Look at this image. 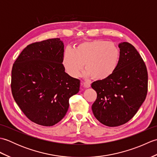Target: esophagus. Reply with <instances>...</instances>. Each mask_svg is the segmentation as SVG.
I'll return each instance as SVG.
<instances>
[{
	"label": "esophagus",
	"mask_w": 157,
	"mask_h": 157,
	"mask_svg": "<svg viewBox=\"0 0 157 157\" xmlns=\"http://www.w3.org/2000/svg\"><path fill=\"white\" fill-rule=\"evenodd\" d=\"M81 86H83V87L86 88H88L90 87V84L89 83H88V82H83L81 84Z\"/></svg>",
	"instance_id": "34e87169"
}]
</instances>
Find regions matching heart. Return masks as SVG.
<instances>
[{
    "mask_svg": "<svg viewBox=\"0 0 157 157\" xmlns=\"http://www.w3.org/2000/svg\"><path fill=\"white\" fill-rule=\"evenodd\" d=\"M119 56V49L115 43L94 40L79 43L75 49L67 48L63 65L65 71L73 78H78L85 66L86 76L103 80L115 71Z\"/></svg>",
    "mask_w": 157,
    "mask_h": 157,
    "instance_id": "obj_1",
    "label": "heart"
}]
</instances>
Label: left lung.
<instances>
[{"label": "left lung", "instance_id": "left-lung-1", "mask_svg": "<svg viewBox=\"0 0 157 157\" xmlns=\"http://www.w3.org/2000/svg\"><path fill=\"white\" fill-rule=\"evenodd\" d=\"M120 56L115 71L108 78L93 82L97 98L92 106L96 119L109 127L129 121L145 101L148 72L144 61L132 44H119Z\"/></svg>", "mask_w": 157, "mask_h": 157}]
</instances>
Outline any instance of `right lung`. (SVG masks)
I'll use <instances>...</instances> for the list:
<instances>
[{
  "label": "right lung",
  "instance_id": "1",
  "mask_svg": "<svg viewBox=\"0 0 157 157\" xmlns=\"http://www.w3.org/2000/svg\"><path fill=\"white\" fill-rule=\"evenodd\" d=\"M64 44L60 38L27 46L13 65L11 92L27 117L43 126H52L64 117L69 100L79 90L80 80L65 72Z\"/></svg>",
  "mask_w": 157,
  "mask_h": 157
}]
</instances>
